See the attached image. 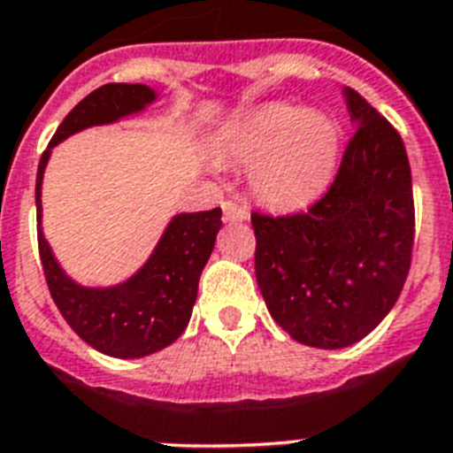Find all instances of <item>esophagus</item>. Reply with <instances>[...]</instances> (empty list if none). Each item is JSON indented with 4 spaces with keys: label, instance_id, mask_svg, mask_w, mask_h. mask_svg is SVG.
<instances>
[{
    "label": "esophagus",
    "instance_id": "34e87169",
    "mask_svg": "<svg viewBox=\"0 0 453 453\" xmlns=\"http://www.w3.org/2000/svg\"><path fill=\"white\" fill-rule=\"evenodd\" d=\"M249 219L247 206H242L240 202H233V199H227L223 202V220L226 223H242V220Z\"/></svg>",
    "mask_w": 453,
    "mask_h": 453
}]
</instances>
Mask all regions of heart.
<instances>
[{"label": "heart", "instance_id": "heart-1", "mask_svg": "<svg viewBox=\"0 0 453 453\" xmlns=\"http://www.w3.org/2000/svg\"><path fill=\"white\" fill-rule=\"evenodd\" d=\"M338 127L317 110L268 103L227 124L213 143L219 159L254 164L251 190L273 209H298L331 180L338 159Z\"/></svg>", "mask_w": 453, "mask_h": 453}]
</instances>
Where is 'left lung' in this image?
<instances>
[{
	"mask_svg": "<svg viewBox=\"0 0 453 453\" xmlns=\"http://www.w3.org/2000/svg\"><path fill=\"white\" fill-rule=\"evenodd\" d=\"M343 94L357 129L329 190L308 211L251 213L256 280L270 315L294 341L324 350L379 326L400 298L414 249L400 134L357 91Z\"/></svg>",
	"mask_w": 453,
	"mask_h": 453,
	"instance_id": "left-lung-1",
	"label": "left lung"
}]
</instances>
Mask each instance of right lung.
Instances as JSON below:
<instances>
[{
	"label": "right lung",
	"instance_id": "add662e5",
	"mask_svg": "<svg viewBox=\"0 0 453 453\" xmlns=\"http://www.w3.org/2000/svg\"><path fill=\"white\" fill-rule=\"evenodd\" d=\"M155 101L145 84H105L81 98L53 134L37 169V242L46 284L60 315L91 348L110 357H145L171 345L190 322L199 275L216 244L220 209L173 216L152 256L136 275L108 289L73 282L53 258L42 233V178L51 148L77 131L141 112Z\"/></svg>",
	"mask_w": 453,
	"mask_h": 453
}]
</instances>
